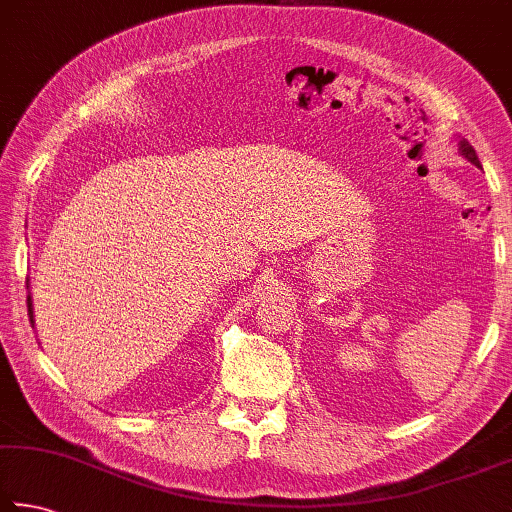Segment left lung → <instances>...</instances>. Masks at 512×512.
I'll return each mask as SVG.
<instances>
[{
  "instance_id": "obj_1",
  "label": "left lung",
  "mask_w": 512,
  "mask_h": 512,
  "mask_svg": "<svg viewBox=\"0 0 512 512\" xmlns=\"http://www.w3.org/2000/svg\"><path fill=\"white\" fill-rule=\"evenodd\" d=\"M459 152H461L463 159H468L472 165L481 167L479 156H477V152H475V147H472V145L466 141V138H463V141H459Z\"/></svg>"
}]
</instances>
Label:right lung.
Instances as JSON below:
<instances>
[{
    "mask_svg": "<svg viewBox=\"0 0 512 512\" xmlns=\"http://www.w3.org/2000/svg\"><path fill=\"white\" fill-rule=\"evenodd\" d=\"M26 304H29V318H31V322H33V302H31V295L26 297Z\"/></svg>",
    "mask_w": 512,
    "mask_h": 512,
    "instance_id": "right-lung-1",
    "label": "right lung"
}]
</instances>
